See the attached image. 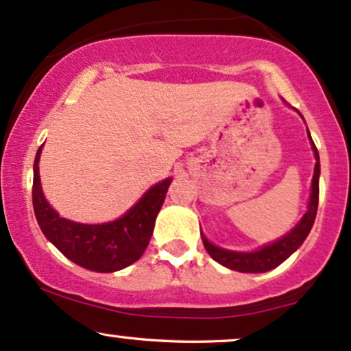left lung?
<instances>
[{"label":"left lung","instance_id":"1","mask_svg":"<svg viewBox=\"0 0 351 351\" xmlns=\"http://www.w3.org/2000/svg\"><path fill=\"white\" fill-rule=\"evenodd\" d=\"M311 146H313L317 165H315L313 182H311V196H310V203H308V211L305 213V217L302 218V221H300L298 225H296L295 228L287 234V237H283L282 240L275 241V243L268 246H263V248L258 250V252H252V253H238V252H228V250L218 248V246L211 245L210 241H208L202 234L203 245H205L208 255L213 258L215 261H218V263L223 265V267L234 269V271L263 273V271H268V269L276 268L280 263H283V261L287 260L295 250H298V246L305 241L308 233H310L311 226H313L315 223V218H317V210H318L319 156L313 140H311Z\"/></svg>","mask_w":351,"mask_h":351}]
</instances>
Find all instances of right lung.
<instances>
[{"label": "right lung", "mask_w": 351, "mask_h": 351, "mask_svg": "<svg viewBox=\"0 0 351 351\" xmlns=\"http://www.w3.org/2000/svg\"><path fill=\"white\" fill-rule=\"evenodd\" d=\"M41 146L33 167V208L41 232L68 260L91 271L111 273L130 267L145 253L158 211L167 196L171 178L155 184L121 218L105 225H82L69 221L48 205L41 191Z\"/></svg>", "instance_id": "1"}]
</instances>
